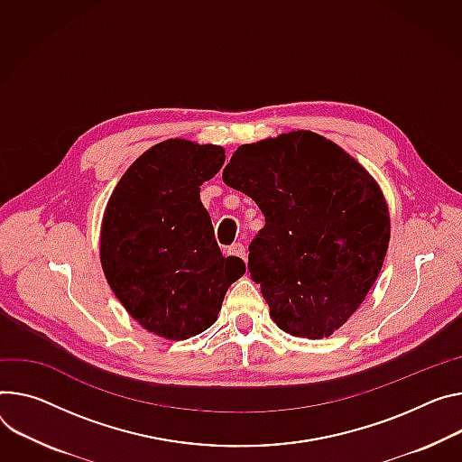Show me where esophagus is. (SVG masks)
Segmentation results:
<instances>
[{
	"mask_svg": "<svg viewBox=\"0 0 462 462\" xmlns=\"http://www.w3.org/2000/svg\"><path fill=\"white\" fill-rule=\"evenodd\" d=\"M228 254L237 256V258H241L243 262H246V248H245L243 243H234V245L228 248Z\"/></svg>",
	"mask_w": 462,
	"mask_h": 462,
	"instance_id": "esophagus-1",
	"label": "esophagus"
}]
</instances>
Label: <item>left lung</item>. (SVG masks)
Returning <instances> with one entry per match:
<instances>
[{
  "instance_id": "8db88e82",
  "label": "left lung",
  "mask_w": 462,
  "mask_h": 462,
  "mask_svg": "<svg viewBox=\"0 0 462 462\" xmlns=\"http://www.w3.org/2000/svg\"><path fill=\"white\" fill-rule=\"evenodd\" d=\"M223 180L265 216L248 245V271L271 317L297 337H328L382 271L391 237L382 189L339 145L310 131L237 147Z\"/></svg>"
}]
</instances>
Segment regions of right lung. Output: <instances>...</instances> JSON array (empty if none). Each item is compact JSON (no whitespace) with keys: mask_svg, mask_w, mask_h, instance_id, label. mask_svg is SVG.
I'll use <instances>...</instances> for the list:
<instances>
[{"mask_svg":"<svg viewBox=\"0 0 462 462\" xmlns=\"http://www.w3.org/2000/svg\"><path fill=\"white\" fill-rule=\"evenodd\" d=\"M223 163L217 145L162 142L129 167L106 204L105 276L131 317L160 337L182 341L212 326L245 274L241 258L223 256L199 195Z\"/></svg>","mask_w":462,"mask_h":462,"instance_id":"1","label":"right lung"}]
</instances>
